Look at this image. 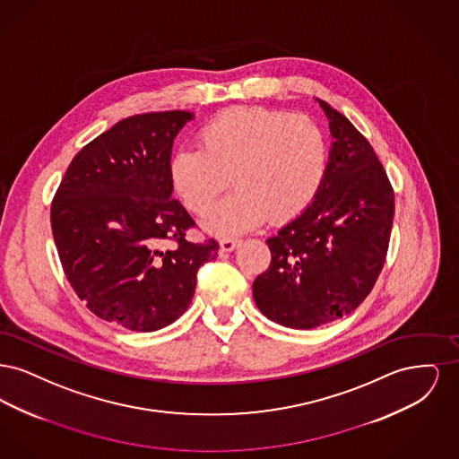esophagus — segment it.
<instances>
[{
	"mask_svg": "<svg viewBox=\"0 0 459 459\" xmlns=\"http://www.w3.org/2000/svg\"><path fill=\"white\" fill-rule=\"evenodd\" d=\"M238 244H239V240L238 239L223 238V239H220V249H221V251H225V253H229V251L236 249V246H238Z\"/></svg>",
	"mask_w": 459,
	"mask_h": 459,
	"instance_id": "obj_1",
	"label": "esophagus"
}]
</instances>
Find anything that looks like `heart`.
Masks as SVG:
<instances>
[{
    "label": "heart",
    "mask_w": 459,
    "mask_h": 459,
    "mask_svg": "<svg viewBox=\"0 0 459 459\" xmlns=\"http://www.w3.org/2000/svg\"><path fill=\"white\" fill-rule=\"evenodd\" d=\"M199 148L180 146L169 161L175 193L203 215L227 186L234 193L206 217L215 234H239L268 217L279 223L301 215L327 170V139L307 115L264 107H232L208 118Z\"/></svg>",
    "instance_id": "1"
}]
</instances>
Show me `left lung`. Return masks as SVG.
<instances>
[{
    "label": "left lung",
    "mask_w": 459,
    "mask_h": 459,
    "mask_svg": "<svg viewBox=\"0 0 459 459\" xmlns=\"http://www.w3.org/2000/svg\"><path fill=\"white\" fill-rule=\"evenodd\" d=\"M333 137L324 182L298 219L266 239L272 260L253 284L263 315L284 327H318L365 301L385 263L394 189L367 137L318 100Z\"/></svg>",
    "instance_id": "left-lung-1"
}]
</instances>
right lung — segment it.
Listing matches in <instances>:
<instances>
[{"mask_svg": "<svg viewBox=\"0 0 459 459\" xmlns=\"http://www.w3.org/2000/svg\"><path fill=\"white\" fill-rule=\"evenodd\" d=\"M189 111L117 122L70 161L51 201L66 279L89 309L135 332L167 327L189 307L201 264L219 242L186 239L196 221L172 199L169 161ZM165 239L174 250L161 252Z\"/></svg>", "mask_w": 459, "mask_h": 459, "instance_id": "add662e5", "label": "right lung"}]
</instances>
